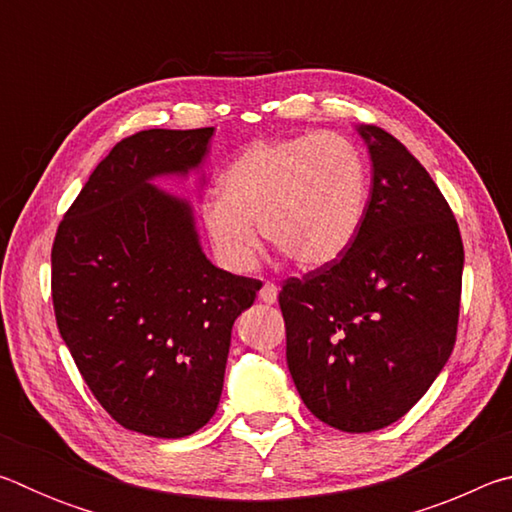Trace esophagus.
<instances>
[{"label": "esophagus", "instance_id": "esophagus-1", "mask_svg": "<svg viewBox=\"0 0 512 512\" xmlns=\"http://www.w3.org/2000/svg\"><path fill=\"white\" fill-rule=\"evenodd\" d=\"M259 300L266 302V305H275V302H277V284L264 282V287L259 289Z\"/></svg>", "mask_w": 512, "mask_h": 512}]
</instances>
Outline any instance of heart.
<instances>
[{
  "instance_id": "heart-1",
  "label": "heart",
  "mask_w": 512,
  "mask_h": 512,
  "mask_svg": "<svg viewBox=\"0 0 512 512\" xmlns=\"http://www.w3.org/2000/svg\"><path fill=\"white\" fill-rule=\"evenodd\" d=\"M370 198L366 155L334 133L262 140L239 153L203 223L225 264L250 268L264 239L300 268L339 259L357 239Z\"/></svg>"
}]
</instances>
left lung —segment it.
Returning a JSON list of instances; mask_svg holds the SVG:
<instances>
[{"label":"left lung","instance_id":"8db88e82","mask_svg":"<svg viewBox=\"0 0 512 512\" xmlns=\"http://www.w3.org/2000/svg\"><path fill=\"white\" fill-rule=\"evenodd\" d=\"M366 216L336 262L282 282L287 363L320 422L384 429L429 391L456 343L463 239L427 169L379 126Z\"/></svg>","mask_w":512,"mask_h":512}]
</instances>
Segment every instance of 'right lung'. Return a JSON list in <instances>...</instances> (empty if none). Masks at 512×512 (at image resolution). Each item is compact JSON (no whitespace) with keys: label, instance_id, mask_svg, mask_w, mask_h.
Here are the masks:
<instances>
[{"label":"right lung","instance_id":"add662e5","mask_svg":"<svg viewBox=\"0 0 512 512\" xmlns=\"http://www.w3.org/2000/svg\"><path fill=\"white\" fill-rule=\"evenodd\" d=\"M212 133L124 137L69 205L51 248V300L76 368L112 420L153 438L210 422L232 325L262 289L216 268L189 205L151 185L198 167Z\"/></svg>","mask_w":512,"mask_h":512}]
</instances>
